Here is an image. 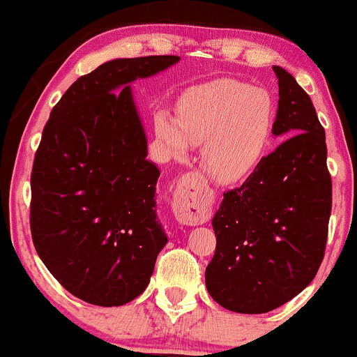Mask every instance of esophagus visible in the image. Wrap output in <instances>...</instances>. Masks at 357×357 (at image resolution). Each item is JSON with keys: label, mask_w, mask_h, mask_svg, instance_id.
I'll return each instance as SVG.
<instances>
[{"label": "esophagus", "mask_w": 357, "mask_h": 357, "mask_svg": "<svg viewBox=\"0 0 357 357\" xmlns=\"http://www.w3.org/2000/svg\"><path fill=\"white\" fill-rule=\"evenodd\" d=\"M173 213L176 220L186 227L206 223L211 216V203L208 196L190 178H184L174 190Z\"/></svg>", "instance_id": "obj_1"}]
</instances>
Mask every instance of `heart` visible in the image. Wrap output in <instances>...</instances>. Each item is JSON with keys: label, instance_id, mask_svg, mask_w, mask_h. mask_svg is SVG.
<instances>
[{"label": "heart", "instance_id": "heart-1", "mask_svg": "<svg viewBox=\"0 0 357 357\" xmlns=\"http://www.w3.org/2000/svg\"><path fill=\"white\" fill-rule=\"evenodd\" d=\"M275 129V107L264 89L235 79L196 85L178 102V119L166 110L154 116L155 137L171 158L202 146L199 165L221 184L238 183L260 166Z\"/></svg>", "mask_w": 357, "mask_h": 357}]
</instances>
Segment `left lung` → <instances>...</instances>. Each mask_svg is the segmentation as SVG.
<instances>
[{
    "mask_svg": "<svg viewBox=\"0 0 357 357\" xmlns=\"http://www.w3.org/2000/svg\"><path fill=\"white\" fill-rule=\"evenodd\" d=\"M273 136L287 139L240 188L223 192L204 273L213 301L240 314L270 312L314 280L333 206L326 132L312 100L285 68L273 65Z\"/></svg>",
    "mask_w": 357,
    "mask_h": 357,
    "instance_id": "left-lung-1",
    "label": "left lung"
}]
</instances>
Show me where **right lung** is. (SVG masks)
<instances>
[{
	"instance_id": "add662e5",
	"label": "right lung",
	"mask_w": 357,
	"mask_h": 357,
	"mask_svg": "<svg viewBox=\"0 0 357 357\" xmlns=\"http://www.w3.org/2000/svg\"><path fill=\"white\" fill-rule=\"evenodd\" d=\"M179 56L116 59L73 82L43 129L31 171L36 253L72 296L124 305L149 285L167 243L158 218L159 169L130 84Z\"/></svg>"
}]
</instances>
